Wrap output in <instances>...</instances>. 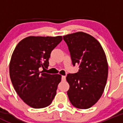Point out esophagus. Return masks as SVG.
Masks as SVG:
<instances>
[{"mask_svg":"<svg viewBox=\"0 0 123 123\" xmlns=\"http://www.w3.org/2000/svg\"><path fill=\"white\" fill-rule=\"evenodd\" d=\"M62 80H63V81H64V80H65V79H66V76H65V75H62Z\"/></svg>","mask_w":123,"mask_h":123,"instance_id":"34e87169","label":"esophagus"}]
</instances>
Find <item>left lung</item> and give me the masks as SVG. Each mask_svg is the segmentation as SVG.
<instances>
[{
	"label": "left lung",
	"mask_w": 123,
	"mask_h": 123,
	"mask_svg": "<svg viewBox=\"0 0 123 123\" xmlns=\"http://www.w3.org/2000/svg\"><path fill=\"white\" fill-rule=\"evenodd\" d=\"M74 66L79 71L67 74L69 101L79 109L95 105L104 92L108 73L106 57L99 42L92 36L77 32L63 36Z\"/></svg>",
	"instance_id": "obj_1"
}]
</instances>
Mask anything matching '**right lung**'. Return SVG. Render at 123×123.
<instances>
[{"mask_svg": "<svg viewBox=\"0 0 123 123\" xmlns=\"http://www.w3.org/2000/svg\"><path fill=\"white\" fill-rule=\"evenodd\" d=\"M62 36H29L18 43L12 54L9 75L16 92L33 108L49 106L61 80L59 74L40 71L49 66V58Z\"/></svg>", "mask_w": 123, "mask_h": 123, "instance_id": "obj_1", "label": "right lung"}]
</instances>
